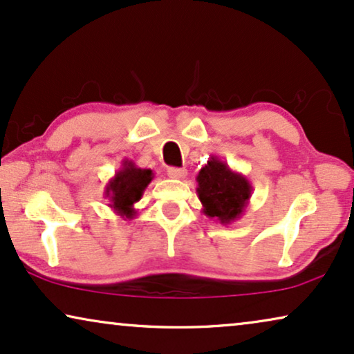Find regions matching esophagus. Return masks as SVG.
<instances>
[{
  "label": "esophagus",
  "mask_w": 354,
  "mask_h": 354,
  "mask_svg": "<svg viewBox=\"0 0 354 354\" xmlns=\"http://www.w3.org/2000/svg\"><path fill=\"white\" fill-rule=\"evenodd\" d=\"M167 176L171 178H183L187 176V171L182 167H169L167 169Z\"/></svg>",
  "instance_id": "esophagus-1"
}]
</instances>
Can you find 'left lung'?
Returning <instances> with one entry per match:
<instances>
[{
    "instance_id": "8db88e82",
    "label": "left lung",
    "mask_w": 354,
    "mask_h": 354,
    "mask_svg": "<svg viewBox=\"0 0 354 354\" xmlns=\"http://www.w3.org/2000/svg\"><path fill=\"white\" fill-rule=\"evenodd\" d=\"M196 193L203 212L221 224L239 221L250 205L253 187L243 174L232 171L227 162L211 156L196 176Z\"/></svg>"
}]
</instances>
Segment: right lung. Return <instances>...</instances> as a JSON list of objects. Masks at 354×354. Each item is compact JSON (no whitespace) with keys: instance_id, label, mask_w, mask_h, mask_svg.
Returning <instances> with one entry per match:
<instances>
[{"instance_id":"obj_1","label":"right lung","mask_w":354,"mask_h":354,"mask_svg":"<svg viewBox=\"0 0 354 354\" xmlns=\"http://www.w3.org/2000/svg\"><path fill=\"white\" fill-rule=\"evenodd\" d=\"M154 174L151 169L135 166L133 161L124 159L122 166L106 183L104 196L109 200V207L124 221L133 219L137 214L135 203L142 200L143 192L151 183Z\"/></svg>"}]
</instances>
